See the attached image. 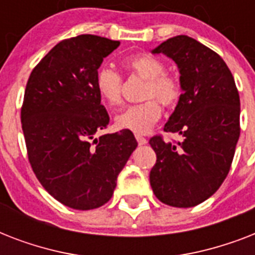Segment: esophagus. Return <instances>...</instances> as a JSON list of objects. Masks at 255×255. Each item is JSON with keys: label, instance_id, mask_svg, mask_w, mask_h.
I'll return each instance as SVG.
<instances>
[{"label": "esophagus", "instance_id": "1", "mask_svg": "<svg viewBox=\"0 0 255 255\" xmlns=\"http://www.w3.org/2000/svg\"><path fill=\"white\" fill-rule=\"evenodd\" d=\"M136 140H137V143H139L140 145H144V144L148 143V140L145 139V137H143L141 135H136Z\"/></svg>", "mask_w": 255, "mask_h": 255}]
</instances>
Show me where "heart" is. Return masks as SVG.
Instances as JSON below:
<instances>
[{
    "label": "heart",
    "instance_id": "b5f03b06",
    "mask_svg": "<svg viewBox=\"0 0 255 255\" xmlns=\"http://www.w3.org/2000/svg\"><path fill=\"white\" fill-rule=\"evenodd\" d=\"M122 66L127 74L145 81L141 91V99L145 102L129 106L120 112L115 118L116 126L135 133H145L161 116V107L157 100L164 107H174L181 98V85L177 78L165 73V66L159 58L149 54L126 58ZM95 87L100 99L107 106L116 107L122 103L123 81L112 69L103 67L98 71Z\"/></svg>",
    "mask_w": 255,
    "mask_h": 255
}]
</instances>
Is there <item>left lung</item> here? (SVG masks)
Listing matches in <instances>:
<instances>
[{
  "label": "left lung",
  "instance_id": "1",
  "mask_svg": "<svg viewBox=\"0 0 255 255\" xmlns=\"http://www.w3.org/2000/svg\"><path fill=\"white\" fill-rule=\"evenodd\" d=\"M152 53L165 54L180 71L181 98L164 131L182 140L151 137L157 160L149 182L161 202L190 208L216 193L229 173L241 131L240 95L224 59L193 38H169Z\"/></svg>",
  "mask_w": 255,
  "mask_h": 255
}]
</instances>
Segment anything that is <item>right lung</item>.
I'll use <instances>...</instances> for the list:
<instances>
[{
  "label": "right lung",
  "instance_id": "add662e5",
  "mask_svg": "<svg viewBox=\"0 0 255 255\" xmlns=\"http://www.w3.org/2000/svg\"><path fill=\"white\" fill-rule=\"evenodd\" d=\"M119 41L82 34L55 45L30 74L21 108L30 165L42 186L78 210L110 201L137 147L128 129L106 133L110 122L95 78Z\"/></svg>",
  "mask_w": 255,
  "mask_h": 255
}]
</instances>
